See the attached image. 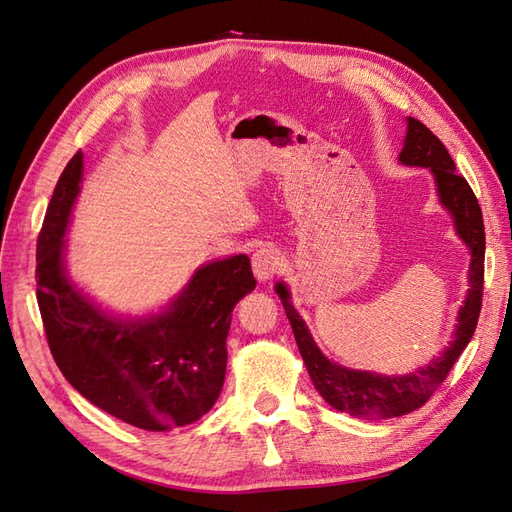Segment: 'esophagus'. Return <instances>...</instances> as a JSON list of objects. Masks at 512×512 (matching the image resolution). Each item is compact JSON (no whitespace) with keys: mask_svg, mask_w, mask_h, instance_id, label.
<instances>
[{"mask_svg":"<svg viewBox=\"0 0 512 512\" xmlns=\"http://www.w3.org/2000/svg\"><path fill=\"white\" fill-rule=\"evenodd\" d=\"M282 267V254L275 250V247H260V250L254 252L252 256V269L258 282H269L271 277L280 271Z\"/></svg>","mask_w":512,"mask_h":512,"instance_id":"34e87169","label":"esophagus"}]
</instances>
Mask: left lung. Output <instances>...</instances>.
Segmentation results:
<instances>
[{"label": "left lung", "mask_w": 512, "mask_h": 512, "mask_svg": "<svg viewBox=\"0 0 512 512\" xmlns=\"http://www.w3.org/2000/svg\"><path fill=\"white\" fill-rule=\"evenodd\" d=\"M399 164L429 170L433 183H436L440 205L451 215L457 237L466 243L470 252V288L457 312L451 344L440 352V356H433L423 367L401 376H386L376 374V371L339 365L318 348L305 320L297 312V307L292 305L288 284L280 280L273 286L277 297L282 299L307 374L312 378L320 397L331 408L350 416L365 418V421L401 416L425 404L433 391L446 380L459 354L470 344L480 314V301H483L485 224L480 205L468 181L455 173L457 166L453 158L448 156L446 147L440 143V138L414 117H406V138L404 149L399 153Z\"/></svg>", "instance_id": "1"}]
</instances>
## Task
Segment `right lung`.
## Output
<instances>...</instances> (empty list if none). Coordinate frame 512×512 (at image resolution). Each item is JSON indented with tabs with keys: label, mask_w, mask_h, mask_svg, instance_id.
<instances>
[{
	"label": "right lung",
	"mask_w": 512,
	"mask_h": 512,
	"mask_svg": "<svg viewBox=\"0 0 512 512\" xmlns=\"http://www.w3.org/2000/svg\"><path fill=\"white\" fill-rule=\"evenodd\" d=\"M81 181L83 153H76L38 237V305L53 359L76 391L123 423L145 431L190 425L222 393L232 309L256 288L250 258L235 254L200 265L158 312H108L66 267Z\"/></svg>",
	"instance_id": "right-lung-1"
}]
</instances>
